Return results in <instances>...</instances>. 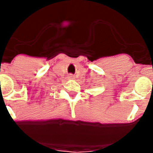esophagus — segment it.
<instances>
[{
	"mask_svg": "<svg viewBox=\"0 0 153 153\" xmlns=\"http://www.w3.org/2000/svg\"><path fill=\"white\" fill-rule=\"evenodd\" d=\"M68 78H69V79H73L74 78V76H73L72 74H70V76H68Z\"/></svg>",
	"mask_w": 153,
	"mask_h": 153,
	"instance_id": "obj_1",
	"label": "esophagus"
}]
</instances>
